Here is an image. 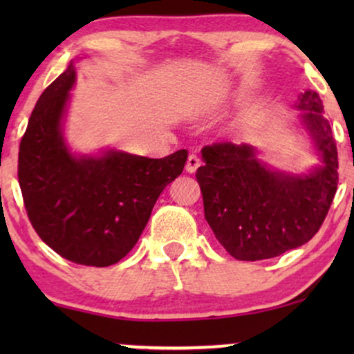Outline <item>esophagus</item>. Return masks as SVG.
I'll list each match as a JSON object with an SVG mask.
<instances>
[{"mask_svg":"<svg viewBox=\"0 0 354 354\" xmlns=\"http://www.w3.org/2000/svg\"><path fill=\"white\" fill-rule=\"evenodd\" d=\"M200 166H201L200 158H198L196 154H190V156H188V159H187V166H185L187 172H190V174L196 172V169L200 167Z\"/></svg>","mask_w":354,"mask_h":354,"instance_id":"34e87169","label":"esophagus"}]
</instances>
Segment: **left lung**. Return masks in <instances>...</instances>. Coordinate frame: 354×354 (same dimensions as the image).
<instances>
[{
    "label": "left lung",
    "instance_id": "left-lung-1",
    "mask_svg": "<svg viewBox=\"0 0 354 354\" xmlns=\"http://www.w3.org/2000/svg\"><path fill=\"white\" fill-rule=\"evenodd\" d=\"M322 167L308 176L272 171L250 145L219 142L201 149L198 167L205 217L227 253L239 261L275 258L308 243L321 229L338 183L337 143L316 91L298 98Z\"/></svg>",
    "mask_w": 354,
    "mask_h": 354
}]
</instances>
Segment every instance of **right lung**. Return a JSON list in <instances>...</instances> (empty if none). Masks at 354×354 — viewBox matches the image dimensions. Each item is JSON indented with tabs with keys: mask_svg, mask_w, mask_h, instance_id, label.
Returning a JSON list of instances; mask_svg holds the SVG:
<instances>
[{
	"mask_svg": "<svg viewBox=\"0 0 354 354\" xmlns=\"http://www.w3.org/2000/svg\"><path fill=\"white\" fill-rule=\"evenodd\" d=\"M74 82L71 62L37 101L19 145V185L33 229L51 250L75 264L108 268L137 243L188 151L161 159L114 149L74 156L61 133Z\"/></svg>",
	"mask_w": 354,
	"mask_h": 354,
	"instance_id": "add662e5",
	"label": "right lung"
}]
</instances>
